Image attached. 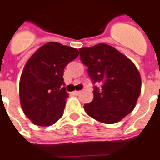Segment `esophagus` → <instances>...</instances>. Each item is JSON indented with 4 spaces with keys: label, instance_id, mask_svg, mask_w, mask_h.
Wrapping results in <instances>:
<instances>
[{
    "label": "esophagus",
    "instance_id": "esophagus-1",
    "mask_svg": "<svg viewBox=\"0 0 160 160\" xmlns=\"http://www.w3.org/2000/svg\"><path fill=\"white\" fill-rule=\"evenodd\" d=\"M80 93V91H73V94L74 95H78Z\"/></svg>",
    "mask_w": 160,
    "mask_h": 160
}]
</instances>
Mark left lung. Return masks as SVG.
I'll list each match as a JSON object with an SVG mask.
<instances>
[{
  "instance_id": "left-lung-1",
  "label": "left lung",
  "mask_w": 160,
  "mask_h": 160,
  "mask_svg": "<svg viewBox=\"0 0 160 160\" xmlns=\"http://www.w3.org/2000/svg\"><path fill=\"white\" fill-rule=\"evenodd\" d=\"M95 87L94 98L84 104L88 115L104 124H115L133 111L141 92V78L137 67L124 54L105 43L79 48Z\"/></svg>"
}]
</instances>
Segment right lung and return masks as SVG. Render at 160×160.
I'll list each match as a JSON object with an SVG mask.
<instances>
[{"label": "right lung", "instance_id": "1", "mask_svg": "<svg viewBox=\"0 0 160 160\" xmlns=\"http://www.w3.org/2000/svg\"><path fill=\"white\" fill-rule=\"evenodd\" d=\"M78 55V48L50 42L28 60L20 79L19 96L24 114L34 124L49 126L61 118L69 98L63 70Z\"/></svg>", "mask_w": 160, "mask_h": 160}]
</instances>
